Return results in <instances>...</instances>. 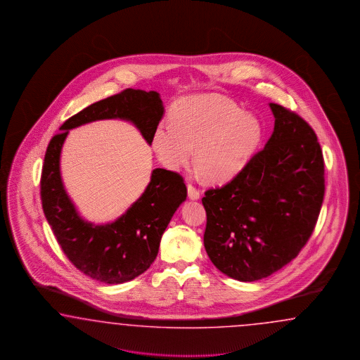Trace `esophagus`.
I'll return each mask as SVG.
<instances>
[{"instance_id":"obj_1","label":"esophagus","mask_w":360,"mask_h":360,"mask_svg":"<svg viewBox=\"0 0 360 360\" xmlns=\"http://www.w3.org/2000/svg\"><path fill=\"white\" fill-rule=\"evenodd\" d=\"M187 193H188V198L193 199V200L199 199V196H200V191L196 188L195 186L191 185V184L187 185Z\"/></svg>"}]
</instances>
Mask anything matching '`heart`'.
<instances>
[{
  "mask_svg": "<svg viewBox=\"0 0 360 360\" xmlns=\"http://www.w3.org/2000/svg\"><path fill=\"white\" fill-rule=\"evenodd\" d=\"M161 121L152 145L165 167L178 170L195 161L210 181L226 182L247 166L262 140V124L235 103L215 95L182 98Z\"/></svg>",
  "mask_w": 360,
  "mask_h": 360,
  "instance_id": "b5f03b06",
  "label": "heart"
}]
</instances>
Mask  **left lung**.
<instances>
[{"label":"left lung","instance_id":"obj_1","mask_svg":"<svg viewBox=\"0 0 360 360\" xmlns=\"http://www.w3.org/2000/svg\"><path fill=\"white\" fill-rule=\"evenodd\" d=\"M274 131L229 184L202 198L205 248L220 272L257 281L301 252L325 196V161L316 131L295 110L271 103Z\"/></svg>","mask_w":360,"mask_h":360}]
</instances>
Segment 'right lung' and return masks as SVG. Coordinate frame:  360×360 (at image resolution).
Here are the masks:
<instances>
[{
    "mask_svg": "<svg viewBox=\"0 0 360 360\" xmlns=\"http://www.w3.org/2000/svg\"><path fill=\"white\" fill-rule=\"evenodd\" d=\"M162 115V101L155 91L127 88L65 120L47 146L41 175L44 217L67 259L100 283L131 281L152 265L165 229L187 196L185 179L175 172L154 169L145 193L121 218L92 226L79 218L65 194L59 170L62 145L70 129L103 119L131 121L152 143Z\"/></svg>",
    "mask_w": 360,
    "mask_h": 360,
    "instance_id": "1",
    "label": "right lung"
}]
</instances>
